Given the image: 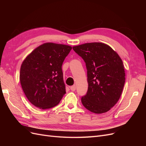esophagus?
<instances>
[{"mask_svg": "<svg viewBox=\"0 0 146 146\" xmlns=\"http://www.w3.org/2000/svg\"><path fill=\"white\" fill-rule=\"evenodd\" d=\"M70 90H71L72 91H76V85H73L72 86H70Z\"/></svg>", "mask_w": 146, "mask_h": 146, "instance_id": "34e87169", "label": "esophagus"}]
</instances>
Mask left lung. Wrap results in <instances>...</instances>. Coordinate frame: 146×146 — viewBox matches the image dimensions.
Instances as JSON below:
<instances>
[{"mask_svg": "<svg viewBox=\"0 0 146 146\" xmlns=\"http://www.w3.org/2000/svg\"><path fill=\"white\" fill-rule=\"evenodd\" d=\"M85 61L88 88L81 100L89 111L101 114L107 112L121 96L125 73L121 57L108 45L89 42L72 47Z\"/></svg>", "mask_w": 146, "mask_h": 146, "instance_id": "left-lung-1", "label": "left lung"}]
</instances>
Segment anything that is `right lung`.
<instances>
[{
  "mask_svg": "<svg viewBox=\"0 0 146 146\" xmlns=\"http://www.w3.org/2000/svg\"><path fill=\"white\" fill-rule=\"evenodd\" d=\"M72 47L54 42L39 46L23 61L20 82L30 102L39 109L57 105L66 93L62 66Z\"/></svg>",
  "mask_w": 146,
  "mask_h": 146,
  "instance_id": "add662e5",
  "label": "right lung"
}]
</instances>
